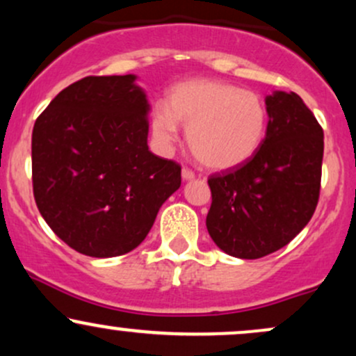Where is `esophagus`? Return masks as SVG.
Returning <instances> with one entry per match:
<instances>
[{
    "mask_svg": "<svg viewBox=\"0 0 356 356\" xmlns=\"http://www.w3.org/2000/svg\"><path fill=\"white\" fill-rule=\"evenodd\" d=\"M194 177H195V174L192 172L191 169H187V167H184V169H182V179H184V181H192Z\"/></svg>",
    "mask_w": 356,
    "mask_h": 356,
    "instance_id": "obj_1",
    "label": "esophagus"
}]
</instances>
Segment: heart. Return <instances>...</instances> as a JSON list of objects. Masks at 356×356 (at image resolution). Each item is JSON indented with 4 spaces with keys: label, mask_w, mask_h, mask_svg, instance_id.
<instances>
[{
    "label": "heart",
    "mask_w": 356,
    "mask_h": 356,
    "mask_svg": "<svg viewBox=\"0 0 356 356\" xmlns=\"http://www.w3.org/2000/svg\"><path fill=\"white\" fill-rule=\"evenodd\" d=\"M266 102L249 90L214 79H191L174 85L165 105L150 113L152 137L162 152L179 140V124L187 127V144L207 169L244 165L263 145L268 130Z\"/></svg>",
    "instance_id": "b5f03b06"
}]
</instances>
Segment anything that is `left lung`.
Listing matches in <instances>:
<instances>
[{"label":"left lung","mask_w":356,"mask_h":356,"mask_svg":"<svg viewBox=\"0 0 356 356\" xmlns=\"http://www.w3.org/2000/svg\"><path fill=\"white\" fill-rule=\"evenodd\" d=\"M264 102L268 130L254 157L207 181V231L216 246L241 259L284 248L309 222L320 197V124L295 92L276 90Z\"/></svg>","instance_id":"obj_1"}]
</instances>
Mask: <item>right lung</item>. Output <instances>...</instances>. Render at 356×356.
<instances>
[{
    "label": "right lung",
    "instance_id": "obj_1",
    "mask_svg": "<svg viewBox=\"0 0 356 356\" xmlns=\"http://www.w3.org/2000/svg\"><path fill=\"white\" fill-rule=\"evenodd\" d=\"M136 80L85 76L61 90L35 122L36 206L51 231L85 256L136 249L181 187V165L147 145L150 105Z\"/></svg>",
    "mask_w": 356,
    "mask_h": 356
}]
</instances>
